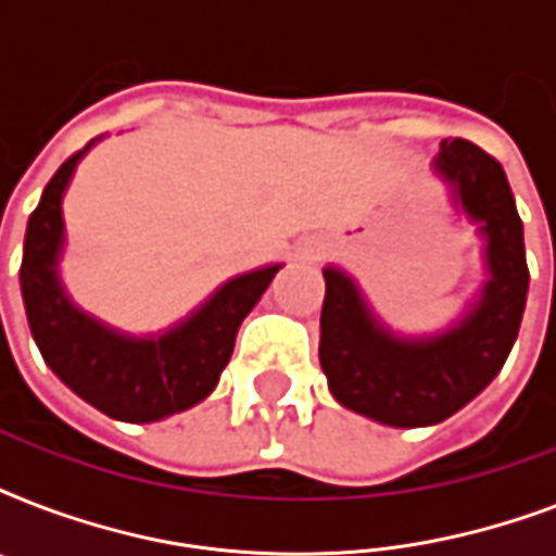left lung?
Returning <instances> with one entry per match:
<instances>
[{
  "label": "left lung",
  "instance_id": "1",
  "mask_svg": "<svg viewBox=\"0 0 556 556\" xmlns=\"http://www.w3.org/2000/svg\"><path fill=\"white\" fill-rule=\"evenodd\" d=\"M439 176L488 239L491 279L467 317L439 338L404 340L380 326L355 282L326 268L320 366L346 409L389 427H427L458 413L510 355L528 296L522 218L505 169L470 141H441Z\"/></svg>",
  "mask_w": 556,
  "mask_h": 556
}]
</instances>
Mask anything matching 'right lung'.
Wrapping results in <instances>:
<instances>
[{
	"instance_id": "obj_1",
	"label": "right lung",
	"mask_w": 556,
	"mask_h": 556,
	"mask_svg": "<svg viewBox=\"0 0 556 556\" xmlns=\"http://www.w3.org/2000/svg\"><path fill=\"white\" fill-rule=\"evenodd\" d=\"M91 138L42 190L30 213L22 253V300L30 334L56 378L109 418L147 424L190 409L216 389L233 355L236 331L260 303L279 265L236 277L218 288L190 320L161 338H126L74 308L56 279L63 248V190Z\"/></svg>"
}]
</instances>
